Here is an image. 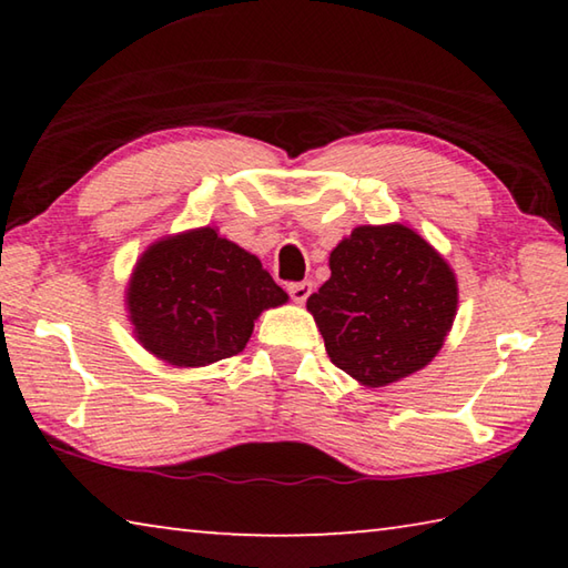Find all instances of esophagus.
<instances>
[{
    "instance_id": "esophagus-1",
    "label": "esophagus",
    "mask_w": 568,
    "mask_h": 568,
    "mask_svg": "<svg viewBox=\"0 0 568 568\" xmlns=\"http://www.w3.org/2000/svg\"><path fill=\"white\" fill-rule=\"evenodd\" d=\"M287 293H291V297L295 303H305L307 295L313 293V283L311 281H303V283H291L287 285Z\"/></svg>"
}]
</instances>
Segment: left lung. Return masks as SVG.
<instances>
[{"label":"left lung","mask_w":568,"mask_h":568,"mask_svg":"<svg viewBox=\"0 0 568 568\" xmlns=\"http://www.w3.org/2000/svg\"><path fill=\"white\" fill-rule=\"evenodd\" d=\"M328 265L305 307L341 371L383 388L436 358L456 321L458 283L426 237L403 223L358 225Z\"/></svg>","instance_id":"obj_1"}]
</instances>
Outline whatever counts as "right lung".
Here are the masks:
<instances>
[{
	"instance_id": "1",
	"label": "right lung",
	"mask_w": 568,
	"mask_h": 568,
	"mask_svg": "<svg viewBox=\"0 0 568 568\" xmlns=\"http://www.w3.org/2000/svg\"><path fill=\"white\" fill-rule=\"evenodd\" d=\"M285 303L261 261L210 225L148 245L124 287L134 338L175 368L237 355L261 313Z\"/></svg>"
}]
</instances>
